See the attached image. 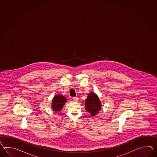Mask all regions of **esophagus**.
<instances>
[{
  "label": "esophagus",
  "instance_id": "34e87169",
  "mask_svg": "<svg viewBox=\"0 0 157 157\" xmlns=\"http://www.w3.org/2000/svg\"><path fill=\"white\" fill-rule=\"evenodd\" d=\"M73 100H74V101H77V100H78L77 97H74V98H73Z\"/></svg>",
  "mask_w": 157,
  "mask_h": 157
}]
</instances>
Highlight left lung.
Returning <instances> with one entry per match:
<instances>
[{
	"label": "left lung",
	"mask_w": 157,
	"mask_h": 157,
	"mask_svg": "<svg viewBox=\"0 0 157 157\" xmlns=\"http://www.w3.org/2000/svg\"><path fill=\"white\" fill-rule=\"evenodd\" d=\"M101 103L96 94L91 92L88 94L85 100V109L93 117L99 113L101 109Z\"/></svg>",
	"instance_id": "left-lung-1"
}]
</instances>
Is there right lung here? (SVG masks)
Wrapping results in <instances>:
<instances>
[{
    "instance_id": "obj_1",
    "label": "right lung",
    "mask_w": 157,
    "mask_h": 157,
    "mask_svg": "<svg viewBox=\"0 0 157 157\" xmlns=\"http://www.w3.org/2000/svg\"><path fill=\"white\" fill-rule=\"evenodd\" d=\"M67 99L62 95H57L52 100V108L56 112H60L62 109L64 104L66 102Z\"/></svg>"
}]
</instances>
